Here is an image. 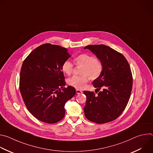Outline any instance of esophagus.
Returning a JSON list of instances; mask_svg holds the SVG:
<instances>
[{"mask_svg":"<svg viewBox=\"0 0 153 153\" xmlns=\"http://www.w3.org/2000/svg\"><path fill=\"white\" fill-rule=\"evenodd\" d=\"M83 93L82 91L79 90H76V93H77V94H81V93Z\"/></svg>","mask_w":153,"mask_h":153,"instance_id":"34e87169","label":"esophagus"}]
</instances>
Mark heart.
<instances>
[{
  "instance_id": "b5f03b06",
  "label": "heart",
  "mask_w": 153,
  "mask_h": 153,
  "mask_svg": "<svg viewBox=\"0 0 153 153\" xmlns=\"http://www.w3.org/2000/svg\"><path fill=\"white\" fill-rule=\"evenodd\" d=\"M74 63L77 67H81L80 76H74L67 80L68 84L77 90L83 89L89 78L96 80L100 77L103 72V64L101 60L91 54L83 53L76 56L73 59ZM62 70L67 75H71L74 70L73 64L68 60L65 61L62 65Z\"/></svg>"
}]
</instances>
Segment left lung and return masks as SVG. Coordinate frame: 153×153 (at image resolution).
Listing matches in <instances>:
<instances>
[{
  "instance_id": "1",
  "label": "left lung",
  "mask_w": 153,
  "mask_h": 153,
  "mask_svg": "<svg viewBox=\"0 0 153 153\" xmlns=\"http://www.w3.org/2000/svg\"><path fill=\"white\" fill-rule=\"evenodd\" d=\"M103 64L102 75L93 82L99 91H84L86 96L83 108L86 118L100 124L111 122L122 113L129 101L133 86V76L129 65L120 53L105 45L86 46Z\"/></svg>"
}]
</instances>
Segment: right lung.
<instances>
[{
  "mask_svg": "<svg viewBox=\"0 0 153 153\" xmlns=\"http://www.w3.org/2000/svg\"><path fill=\"white\" fill-rule=\"evenodd\" d=\"M59 45L45 43L34 49L22 66L19 89L30 113L37 119L52 124L61 120L65 105L76 94L71 86L65 88L62 65L71 55Z\"/></svg>",
  "mask_w": 153,
  "mask_h": 153,
  "instance_id": "add662e5",
  "label": "right lung"
}]
</instances>
